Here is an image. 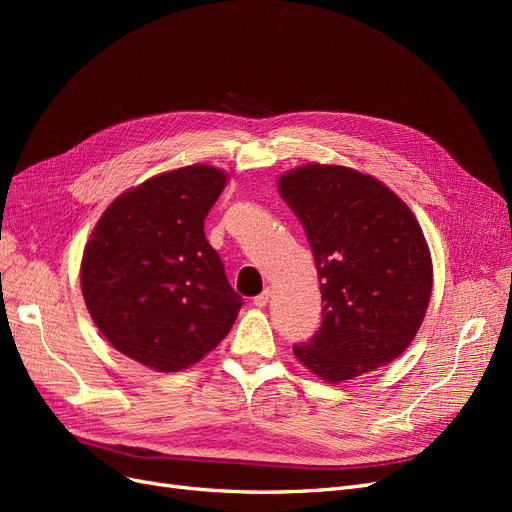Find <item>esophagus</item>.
<instances>
[{
    "label": "esophagus",
    "mask_w": 512,
    "mask_h": 512,
    "mask_svg": "<svg viewBox=\"0 0 512 512\" xmlns=\"http://www.w3.org/2000/svg\"><path fill=\"white\" fill-rule=\"evenodd\" d=\"M269 301H271V290L269 288L262 292V294H258V297H254V305L256 307H267Z\"/></svg>",
    "instance_id": "esophagus-1"
}]
</instances>
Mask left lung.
Segmentation results:
<instances>
[{"instance_id":"left-lung-1","label":"left lung","mask_w":512,"mask_h":512,"mask_svg":"<svg viewBox=\"0 0 512 512\" xmlns=\"http://www.w3.org/2000/svg\"><path fill=\"white\" fill-rule=\"evenodd\" d=\"M305 228L322 324L294 356L331 384L389 365L414 339L431 299V254L410 207L382 181L333 164L277 179Z\"/></svg>"}]
</instances>
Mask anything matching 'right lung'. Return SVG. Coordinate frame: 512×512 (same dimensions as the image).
I'll return each mask as SVG.
<instances>
[{"instance_id": "obj_1", "label": "right lung", "mask_w": 512, "mask_h": 512, "mask_svg": "<svg viewBox=\"0 0 512 512\" xmlns=\"http://www.w3.org/2000/svg\"><path fill=\"white\" fill-rule=\"evenodd\" d=\"M226 181L207 164L151 177L108 205L85 245L81 288L91 320L149 369H188L237 320L243 299L203 230Z\"/></svg>"}]
</instances>
